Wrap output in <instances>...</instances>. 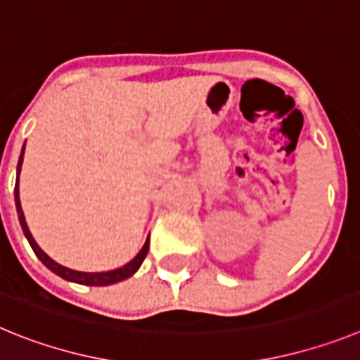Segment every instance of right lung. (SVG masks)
Masks as SVG:
<instances>
[{
    "mask_svg": "<svg viewBox=\"0 0 360 360\" xmlns=\"http://www.w3.org/2000/svg\"><path fill=\"white\" fill-rule=\"evenodd\" d=\"M23 153H25V148H23ZM23 153H21V157H19L18 182H15V189H14L15 191L14 193L15 209H18L19 224H21V227H23L25 236H27L28 243L32 245V249H34V252L37 254V257H39L41 262L49 266L52 272H56L57 276H61V278L68 279V281L81 283V285H91V287H106V285H111V283H119V281H122V279H128L129 276L135 274L136 270H139V266H141L142 262L146 259V256H148L149 238H148V241L144 243V247H142L141 252L136 254L135 259H131L128 265H124V266H120V269H115V270H110V272H77V270L66 269V266H63V265H59V263L53 262L52 257L46 256V254L39 249V245L36 243V240L32 238L30 231H28L27 221H25V216H23V209H21V202H19V171H21V164H23Z\"/></svg>",
    "mask_w": 360,
    "mask_h": 360,
    "instance_id": "obj_1",
    "label": "right lung"
}]
</instances>
